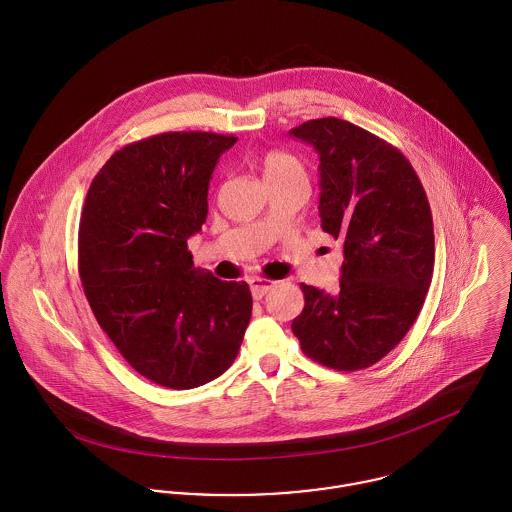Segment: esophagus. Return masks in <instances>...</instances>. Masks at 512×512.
I'll return each mask as SVG.
<instances>
[{"mask_svg": "<svg viewBox=\"0 0 512 512\" xmlns=\"http://www.w3.org/2000/svg\"><path fill=\"white\" fill-rule=\"evenodd\" d=\"M248 284H250V292L254 295V299H262L272 288H276V282L266 280V278H250Z\"/></svg>", "mask_w": 512, "mask_h": 512, "instance_id": "obj_1", "label": "esophagus"}]
</instances>
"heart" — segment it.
<instances>
[{
  "label": "heart",
  "instance_id": "b5f03b06",
  "mask_svg": "<svg viewBox=\"0 0 512 512\" xmlns=\"http://www.w3.org/2000/svg\"><path fill=\"white\" fill-rule=\"evenodd\" d=\"M262 173L266 181L284 177H305V169L297 157L284 151H268L262 157Z\"/></svg>",
  "mask_w": 512,
  "mask_h": 512
}]
</instances>
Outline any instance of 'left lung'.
Listing matches in <instances>:
<instances>
[{
    "label": "left lung",
    "mask_w": 512,
    "mask_h": 512,
    "mask_svg": "<svg viewBox=\"0 0 512 512\" xmlns=\"http://www.w3.org/2000/svg\"><path fill=\"white\" fill-rule=\"evenodd\" d=\"M290 134L319 153L321 228L345 256L335 292L301 284L293 335L311 361L361 370L404 339L424 305L436 254L430 203L404 153L351 122L319 118Z\"/></svg>",
    "instance_id": "obj_1"
}]
</instances>
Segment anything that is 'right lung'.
Wrapping results in <instances>:
<instances>
[{
	"instance_id": "right-lung-1",
	"label": "right lung",
	"mask_w": 512,
	"mask_h": 512,
	"mask_svg": "<svg viewBox=\"0 0 512 512\" xmlns=\"http://www.w3.org/2000/svg\"><path fill=\"white\" fill-rule=\"evenodd\" d=\"M238 138L167 132L116 151L92 179L78 230L90 309L147 380L187 390L234 363L252 315L246 282L193 266L220 153Z\"/></svg>"
}]
</instances>
